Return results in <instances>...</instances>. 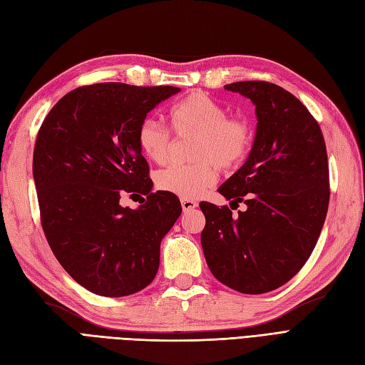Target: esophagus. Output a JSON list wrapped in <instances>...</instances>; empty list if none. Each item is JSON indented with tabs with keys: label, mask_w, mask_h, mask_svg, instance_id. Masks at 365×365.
Masks as SVG:
<instances>
[{
	"label": "esophagus",
	"mask_w": 365,
	"mask_h": 365,
	"mask_svg": "<svg viewBox=\"0 0 365 365\" xmlns=\"http://www.w3.org/2000/svg\"><path fill=\"white\" fill-rule=\"evenodd\" d=\"M181 205H182L184 212H192L193 208L197 207V202H196L195 200H182V201H181Z\"/></svg>",
	"instance_id": "1"
}]
</instances>
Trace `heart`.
I'll return each mask as SVG.
<instances>
[{
  "mask_svg": "<svg viewBox=\"0 0 365 365\" xmlns=\"http://www.w3.org/2000/svg\"><path fill=\"white\" fill-rule=\"evenodd\" d=\"M172 129L178 137H195L190 164L160 170L155 184L161 192L193 200L217 180L220 170L230 172L244 163L252 146L254 129L242 115H228V109L205 93L185 96L170 109ZM137 143L145 157L157 164L170 158L172 135L158 120L146 117L137 129Z\"/></svg>",
  "mask_w": 365,
  "mask_h": 365,
  "instance_id": "obj_1",
  "label": "heart"
}]
</instances>
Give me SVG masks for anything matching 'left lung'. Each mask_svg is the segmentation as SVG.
Instances as JSON below:
<instances>
[{"label":"left lung","instance_id":"obj_1","mask_svg":"<svg viewBox=\"0 0 365 365\" xmlns=\"http://www.w3.org/2000/svg\"><path fill=\"white\" fill-rule=\"evenodd\" d=\"M225 90L256 105L257 132L245 164L219 187L231 204L201 202V245L210 271L242 294L288 283L311 257L329 207V163L322 128L282 86L247 81Z\"/></svg>","mask_w":365,"mask_h":365}]
</instances>
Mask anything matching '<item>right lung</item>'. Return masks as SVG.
<instances>
[{"instance_id":"add662e5","label":"right lung","mask_w":365,"mask_h":365,"mask_svg":"<svg viewBox=\"0 0 365 365\" xmlns=\"http://www.w3.org/2000/svg\"><path fill=\"white\" fill-rule=\"evenodd\" d=\"M176 86L118 82L79 86L51 108L33 152L41 224L54 256L83 288L103 297L135 294L155 279L160 244L182 208L152 192L137 129ZM128 194L138 210L119 205Z\"/></svg>"}]
</instances>
